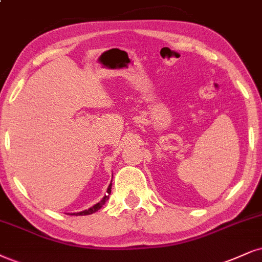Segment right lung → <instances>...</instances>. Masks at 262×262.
<instances>
[{
	"label": "right lung",
	"instance_id": "add662e5",
	"mask_svg": "<svg viewBox=\"0 0 262 262\" xmlns=\"http://www.w3.org/2000/svg\"><path fill=\"white\" fill-rule=\"evenodd\" d=\"M111 192H112V183H111V185H109L108 189H106V193H108V194H105L104 196H103L101 202H99V203H97V204H95V205H93V206H91V208H90V209H87V210H83V211H80V212H74V214H70V215L83 216V215H91V214H93V212L98 211V210L101 209L103 205H104V203L106 202V200L109 199V195H111Z\"/></svg>",
	"mask_w": 262,
	"mask_h": 262
}]
</instances>
